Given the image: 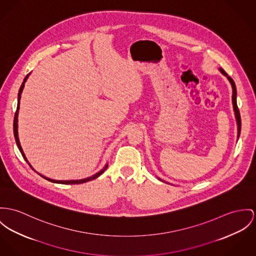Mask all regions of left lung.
Listing matches in <instances>:
<instances>
[{"mask_svg":"<svg viewBox=\"0 0 256 256\" xmlns=\"http://www.w3.org/2000/svg\"><path fill=\"white\" fill-rule=\"evenodd\" d=\"M220 71H221V73H222L224 76H226V77L228 78V80H230V82H231V84H232V88H233V98H232V100H233V106H234V111H235V116H236V124H238V136H240V124H242V122H240V111H238V105H236V84H235V82H234L233 79H232L230 76H228V75H227V73H226L223 69H221V68H220Z\"/></svg>","mask_w":256,"mask_h":256,"instance_id":"8db88e82","label":"left lung"}]
</instances>
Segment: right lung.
Masks as SVG:
<instances>
[{
	"label": "right lung",
	"mask_w": 256,
	"mask_h": 256,
	"mask_svg": "<svg viewBox=\"0 0 256 256\" xmlns=\"http://www.w3.org/2000/svg\"><path fill=\"white\" fill-rule=\"evenodd\" d=\"M28 76H29V75H27V76L25 77V79H24L23 82H22V84H21V86H20V92H18V108H16V115H14V138H16V141L18 147V149H20V151L21 152L22 156H23L24 160H25L27 162H28V160H27L26 157L24 156V153H23L22 148H21V146H20L18 134V109H20V98H21V92H22L23 88H24V82H25V80H26L27 78H28ZM28 164H29V162H28ZM29 166H30V164H29ZM106 168H107V164L105 166V168H104L102 170H100V172H98L96 174H94V176H92L88 177V178H84V179H80V180H67V181H62V180H54V179H50V178H46V177L42 176H42L44 179H46V180H48V181H50V182H54V183H60V184H80V183H84V182H88V181H90V180L96 179V177H98L100 174H102Z\"/></svg>",
	"instance_id": "add662e5"
}]
</instances>
